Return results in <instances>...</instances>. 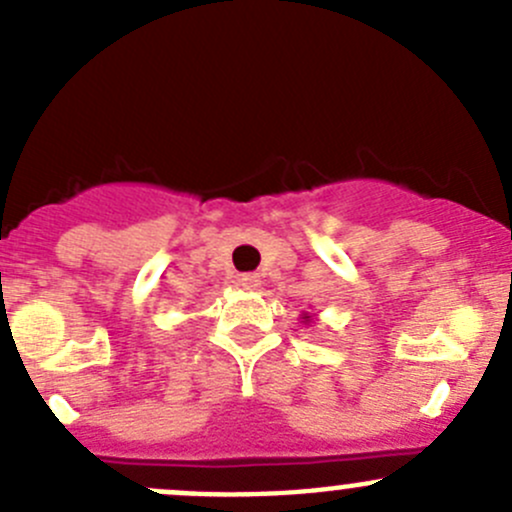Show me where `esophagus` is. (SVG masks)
<instances>
[{
	"label": "esophagus",
	"instance_id": "esophagus-1",
	"mask_svg": "<svg viewBox=\"0 0 512 512\" xmlns=\"http://www.w3.org/2000/svg\"><path fill=\"white\" fill-rule=\"evenodd\" d=\"M240 285L245 289H257L262 285V277L257 272H247V275L240 277Z\"/></svg>",
	"mask_w": 512,
	"mask_h": 512
}]
</instances>
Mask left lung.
<instances>
[{"mask_svg":"<svg viewBox=\"0 0 512 512\" xmlns=\"http://www.w3.org/2000/svg\"><path fill=\"white\" fill-rule=\"evenodd\" d=\"M304 319V322H309V317H302Z\"/></svg>","mask_w":512,"mask_h":512,"instance_id":"8db88e82","label":"left lung"}]
</instances>
